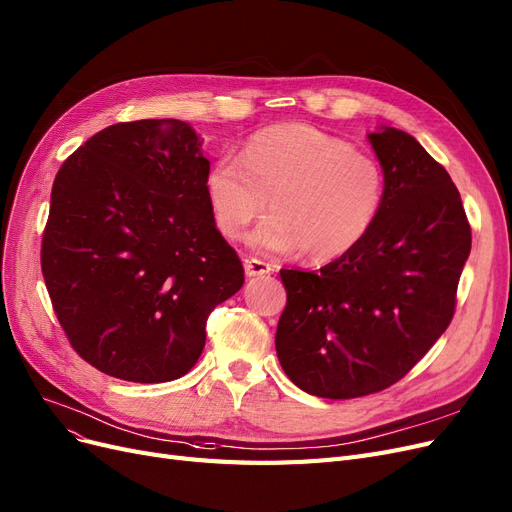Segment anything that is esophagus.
Returning a JSON list of instances; mask_svg holds the SVG:
<instances>
[{
  "label": "esophagus",
  "instance_id": "1",
  "mask_svg": "<svg viewBox=\"0 0 512 512\" xmlns=\"http://www.w3.org/2000/svg\"><path fill=\"white\" fill-rule=\"evenodd\" d=\"M243 267H245V275L248 277H262V275H269L273 271L269 262L258 260V258H245Z\"/></svg>",
  "mask_w": 512,
  "mask_h": 512
}]
</instances>
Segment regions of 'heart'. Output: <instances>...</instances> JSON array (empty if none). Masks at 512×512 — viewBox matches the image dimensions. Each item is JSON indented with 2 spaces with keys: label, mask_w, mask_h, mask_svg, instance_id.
Here are the masks:
<instances>
[{
  "label": "heart",
  "mask_w": 512,
  "mask_h": 512,
  "mask_svg": "<svg viewBox=\"0 0 512 512\" xmlns=\"http://www.w3.org/2000/svg\"><path fill=\"white\" fill-rule=\"evenodd\" d=\"M211 218L224 239H241L264 209L273 216L250 243L273 254L332 260L354 250L377 222L385 171L341 137L309 125H277L220 154L205 173Z\"/></svg>",
  "instance_id": "heart-1"
}]
</instances>
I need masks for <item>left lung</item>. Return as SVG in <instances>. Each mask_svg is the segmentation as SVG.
Returning <instances> with one entry per match:
<instances>
[{"mask_svg":"<svg viewBox=\"0 0 512 512\" xmlns=\"http://www.w3.org/2000/svg\"><path fill=\"white\" fill-rule=\"evenodd\" d=\"M368 139L385 171L373 228L320 271H279L288 294L275 334L281 368L332 400L381 392L428 354L453 320L472 243L447 169L404 131Z\"/></svg>","mask_w":512,"mask_h":512,"instance_id":"8db88e82","label":"left lung"}]
</instances>
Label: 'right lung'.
<instances>
[{
	"instance_id": "1",
	"label": "right lung",
	"mask_w": 512,
	"mask_h": 512,
	"mask_svg": "<svg viewBox=\"0 0 512 512\" xmlns=\"http://www.w3.org/2000/svg\"><path fill=\"white\" fill-rule=\"evenodd\" d=\"M209 161L188 122H118L61 165L42 235V275L76 354L133 383L197 364L209 313L243 264L205 197Z\"/></svg>"
}]
</instances>
